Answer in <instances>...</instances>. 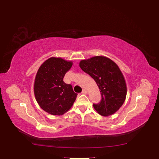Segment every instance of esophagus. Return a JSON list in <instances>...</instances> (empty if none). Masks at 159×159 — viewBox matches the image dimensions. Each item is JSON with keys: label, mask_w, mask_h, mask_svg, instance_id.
<instances>
[{"label": "esophagus", "mask_w": 159, "mask_h": 159, "mask_svg": "<svg viewBox=\"0 0 159 159\" xmlns=\"http://www.w3.org/2000/svg\"><path fill=\"white\" fill-rule=\"evenodd\" d=\"M87 93H88V91L86 90L85 89H83V90H82V93H83V94H87Z\"/></svg>", "instance_id": "esophagus-1"}]
</instances>
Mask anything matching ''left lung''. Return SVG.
Here are the masks:
<instances>
[{"label":"left lung","instance_id":"8db88e82","mask_svg":"<svg viewBox=\"0 0 159 159\" xmlns=\"http://www.w3.org/2000/svg\"><path fill=\"white\" fill-rule=\"evenodd\" d=\"M83 71L95 80L101 93V100L93 104L95 109L104 116L112 115L123 105L127 94L125 81L117 64L110 59L97 56L80 61Z\"/></svg>","mask_w":159,"mask_h":159}]
</instances>
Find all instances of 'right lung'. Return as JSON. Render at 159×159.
Masks as SVG:
<instances>
[{"label":"right lung","mask_w":159,"mask_h":159,"mask_svg":"<svg viewBox=\"0 0 159 159\" xmlns=\"http://www.w3.org/2000/svg\"><path fill=\"white\" fill-rule=\"evenodd\" d=\"M71 61L51 57L40 66L34 83V94L42 109L52 115H62L73 105L78 94L64 82Z\"/></svg>","instance_id":"add662e5"}]
</instances>
